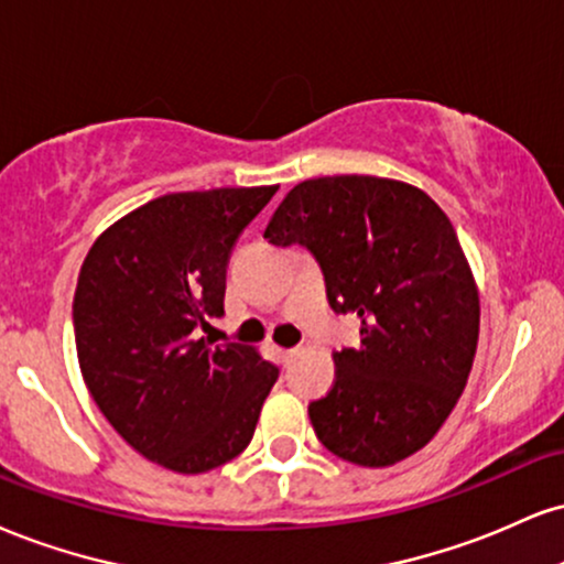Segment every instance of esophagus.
I'll use <instances>...</instances> for the list:
<instances>
[{"instance_id": "obj_1", "label": "esophagus", "mask_w": 564, "mask_h": 564, "mask_svg": "<svg viewBox=\"0 0 564 564\" xmlns=\"http://www.w3.org/2000/svg\"><path fill=\"white\" fill-rule=\"evenodd\" d=\"M278 357H281V362H291V359L296 357V349H278Z\"/></svg>"}]
</instances>
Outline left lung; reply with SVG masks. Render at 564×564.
<instances>
[{"label": "left lung", "mask_w": 564, "mask_h": 564, "mask_svg": "<svg viewBox=\"0 0 564 564\" xmlns=\"http://www.w3.org/2000/svg\"><path fill=\"white\" fill-rule=\"evenodd\" d=\"M264 239L304 243L330 307L362 321L359 347L334 351V386L310 402L325 449L359 467L423 449L465 391L480 328L476 278L444 209L404 181L323 175L283 196Z\"/></svg>", "instance_id": "1"}]
</instances>
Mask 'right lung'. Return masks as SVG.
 I'll use <instances>...</instances> for the list:
<instances>
[{
	"mask_svg": "<svg viewBox=\"0 0 564 564\" xmlns=\"http://www.w3.org/2000/svg\"><path fill=\"white\" fill-rule=\"evenodd\" d=\"M278 186L165 194L88 249L73 300L80 376L141 457L196 476L239 457L278 368L254 347L199 336L223 315L241 230Z\"/></svg>",
	"mask_w": 564,
	"mask_h": 564,
	"instance_id": "right-lung-1",
	"label": "right lung"
}]
</instances>
